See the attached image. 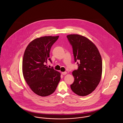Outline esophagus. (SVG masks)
Listing matches in <instances>:
<instances>
[{"label": "esophagus", "instance_id": "1", "mask_svg": "<svg viewBox=\"0 0 123 123\" xmlns=\"http://www.w3.org/2000/svg\"><path fill=\"white\" fill-rule=\"evenodd\" d=\"M67 74V72H66V71L62 72V75H65V74Z\"/></svg>", "mask_w": 123, "mask_h": 123}]
</instances>
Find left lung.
Returning <instances> with one entry per match:
<instances>
[{"instance_id":"left-lung-1","label":"left lung","mask_w":123,"mask_h":123,"mask_svg":"<svg viewBox=\"0 0 123 123\" xmlns=\"http://www.w3.org/2000/svg\"><path fill=\"white\" fill-rule=\"evenodd\" d=\"M67 38L72 47L74 61L78 66L72 72L74 81L70 88L79 96L87 95L100 81L102 71L100 54L94 43L84 36L70 35Z\"/></svg>"}]
</instances>
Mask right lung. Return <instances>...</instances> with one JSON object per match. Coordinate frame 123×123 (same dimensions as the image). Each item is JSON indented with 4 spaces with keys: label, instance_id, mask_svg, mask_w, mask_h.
Here are the masks:
<instances>
[{
    "label": "right lung",
    "instance_id": "add662e5",
    "mask_svg": "<svg viewBox=\"0 0 123 123\" xmlns=\"http://www.w3.org/2000/svg\"><path fill=\"white\" fill-rule=\"evenodd\" d=\"M59 36H44L35 39L27 47L23 60L24 78L31 90L41 96L55 91L60 80V73L53 67H47L51 47Z\"/></svg>",
    "mask_w": 123,
    "mask_h": 123
}]
</instances>
